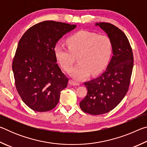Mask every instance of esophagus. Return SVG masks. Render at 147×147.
Segmentation results:
<instances>
[{"label":"esophagus","mask_w":147,"mask_h":147,"mask_svg":"<svg viewBox=\"0 0 147 147\" xmlns=\"http://www.w3.org/2000/svg\"><path fill=\"white\" fill-rule=\"evenodd\" d=\"M69 84L71 86H79L80 84L79 82H76L74 80L71 79L70 80H69Z\"/></svg>","instance_id":"34e87169"}]
</instances>
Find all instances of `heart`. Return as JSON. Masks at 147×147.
<instances>
[{
	"mask_svg": "<svg viewBox=\"0 0 147 147\" xmlns=\"http://www.w3.org/2000/svg\"><path fill=\"white\" fill-rule=\"evenodd\" d=\"M68 49L60 44L54 47V55L64 70L70 71L75 56L79 63L71 72L78 80L89 76L91 72L96 74L102 71L108 65L113 52L112 43L106 35H100L86 30L77 32L67 39Z\"/></svg>",
	"mask_w": 147,
	"mask_h": 147,
	"instance_id": "heart-1",
	"label": "heart"
}]
</instances>
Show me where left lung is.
<instances>
[{"mask_svg":"<svg viewBox=\"0 0 147 147\" xmlns=\"http://www.w3.org/2000/svg\"><path fill=\"white\" fill-rule=\"evenodd\" d=\"M110 38L113 56L105 72L97 78L84 82L88 89L80 102L84 112L101 115L113 109L127 93L134 66V56L127 37L113 24L96 23Z\"/></svg>","mask_w":147,"mask_h":147,"instance_id":"obj_1","label":"left lung"}]
</instances>
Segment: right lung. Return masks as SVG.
<instances>
[{
	"label": "right lung",
	"instance_id": "1",
	"mask_svg": "<svg viewBox=\"0 0 147 147\" xmlns=\"http://www.w3.org/2000/svg\"><path fill=\"white\" fill-rule=\"evenodd\" d=\"M54 21L34 24L21 37L12 63L15 84L23 101L34 111L55 108L69 78L56 63L54 47L67 32L76 28Z\"/></svg>",
	"mask_w": 147,
	"mask_h": 147
}]
</instances>
